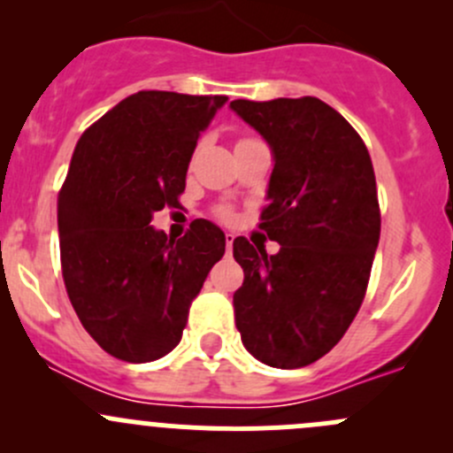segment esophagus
<instances>
[{
    "mask_svg": "<svg viewBox=\"0 0 453 453\" xmlns=\"http://www.w3.org/2000/svg\"><path fill=\"white\" fill-rule=\"evenodd\" d=\"M232 243H234V234H232V232H227V234H226V245H227V252H232Z\"/></svg>",
    "mask_w": 453,
    "mask_h": 453,
    "instance_id": "esophagus-1",
    "label": "esophagus"
}]
</instances>
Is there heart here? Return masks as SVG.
Returning <instances> with one entry per match:
<instances>
[{
	"label": "heart",
	"mask_w": 453,
	"mask_h": 453,
	"mask_svg": "<svg viewBox=\"0 0 453 453\" xmlns=\"http://www.w3.org/2000/svg\"><path fill=\"white\" fill-rule=\"evenodd\" d=\"M223 217H230V212H227V210H223Z\"/></svg>",
	"instance_id": "1"
}]
</instances>
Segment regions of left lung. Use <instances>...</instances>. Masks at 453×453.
Returning a JSON list of instances; mask_svg holds the SVG:
<instances>
[{
    "label": "left lung",
    "instance_id": "obj_1",
    "mask_svg": "<svg viewBox=\"0 0 453 453\" xmlns=\"http://www.w3.org/2000/svg\"><path fill=\"white\" fill-rule=\"evenodd\" d=\"M230 109L273 155L260 230L278 254L236 236L243 287L234 318L243 346L273 368H303L328 353L357 315L379 245L377 181L366 144L313 96Z\"/></svg>",
    "mask_w": 453,
    "mask_h": 453
}]
</instances>
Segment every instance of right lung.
Listing matches in <instances>:
<instances>
[{"mask_svg":"<svg viewBox=\"0 0 453 453\" xmlns=\"http://www.w3.org/2000/svg\"><path fill=\"white\" fill-rule=\"evenodd\" d=\"M226 96L138 91L81 135L58 193V239L67 296L103 350L155 362L181 340L190 303L226 234L197 219L184 239L150 226L177 208L201 131Z\"/></svg>","mask_w":453,"mask_h":453,"instance_id":"1","label":"right lung"}]
</instances>
